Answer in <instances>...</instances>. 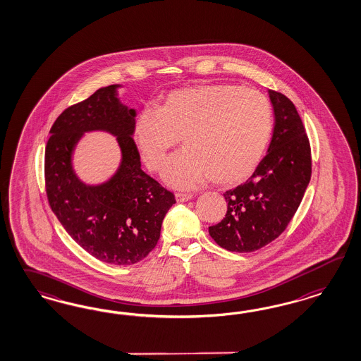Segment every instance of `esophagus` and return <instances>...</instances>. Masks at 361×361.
Instances as JSON below:
<instances>
[{
	"mask_svg": "<svg viewBox=\"0 0 361 361\" xmlns=\"http://www.w3.org/2000/svg\"><path fill=\"white\" fill-rule=\"evenodd\" d=\"M192 195H189V193H176V201L177 202H185V201H189V200H192Z\"/></svg>",
	"mask_w": 361,
	"mask_h": 361,
	"instance_id": "obj_1",
	"label": "esophagus"
}]
</instances>
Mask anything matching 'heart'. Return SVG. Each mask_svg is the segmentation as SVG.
Returning <instances> with one entry per match:
<instances>
[{
  "mask_svg": "<svg viewBox=\"0 0 361 361\" xmlns=\"http://www.w3.org/2000/svg\"><path fill=\"white\" fill-rule=\"evenodd\" d=\"M271 131L267 98L234 85L177 88L157 109H142L133 123V139L151 171H159L183 139L186 151L166 164L163 177L184 189L208 180L221 186L243 183L261 163Z\"/></svg>",
  "mask_w": 361,
  "mask_h": 361,
  "instance_id": "1",
  "label": "heart"
}]
</instances>
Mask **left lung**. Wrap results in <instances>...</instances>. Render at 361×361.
Wrapping results in <instances>:
<instances>
[{
  "label": "left lung",
  "instance_id": "1",
  "mask_svg": "<svg viewBox=\"0 0 361 361\" xmlns=\"http://www.w3.org/2000/svg\"><path fill=\"white\" fill-rule=\"evenodd\" d=\"M273 137L252 177L224 193L225 219L209 228L221 247L252 252L278 238L299 208L311 178V148L294 103L269 90Z\"/></svg>",
  "mask_w": 361,
  "mask_h": 361
}]
</instances>
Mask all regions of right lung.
Segmentation results:
<instances>
[{"instance_id":"1","label":"right lung","mask_w":361,"mask_h":361,"mask_svg":"<svg viewBox=\"0 0 361 361\" xmlns=\"http://www.w3.org/2000/svg\"><path fill=\"white\" fill-rule=\"evenodd\" d=\"M119 85L99 88L54 121L44 151L50 208L71 238L102 262L128 266L144 259L160 238L175 195L142 172L133 142L136 111L118 98ZM117 136L122 161L109 182L86 186L73 172L72 152L85 131Z\"/></svg>"}]
</instances>
